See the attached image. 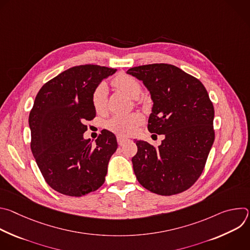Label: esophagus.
I'll return each mask as SVG.
<instances>
[{
    "label": "esophagus",
    "instance_id": "esophagus-1",
    "mask_svg": "<svg viewBox=\"0 0 250 250\" xmlns=\"http://www.w3.org/2000/svg\"><path fill=\"white\" fill-rule=\"evenodd\" d=\"M117 139H118V144H119V146H124L125 144H126V142H128V141H129V139H128V138H125V137H123V136H118V137H117Z\"/></svg>",
    "mask_w": 250,
    "mask_h": 250
}]
</instances>
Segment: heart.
<instances>
[{
    "mask_svg": "<svg viewBox=\"0 0 250 250\" xmlns=\"http://www.w3.org/2000/svg\"><path fill=\"white\" fill-rule=\"evenodd\" d=\"M113 85L130 96L137 98L141 93V85L136 78L126 73H120L113 79ZM92 104L98 114H104L108 106V87L104 83L99 84L92 93ZM142 117L133 113L129 115H116L106 123V127L121 136L132 134L141 124Z\"/></svg>",
    "mask_w": 250,
    "mask_h": 250,
    "instance_id": "b5f03b06",
    "label": "heart"
}]
</instances>
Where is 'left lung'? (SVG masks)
I'll list each match as a JSON object with an SVG mask.
<instances>
[{
  "instance_id": "left-lung-1",
  "label": "left lung",
  "mask_w": 250,
  "mask_h": 250,
  "mask_svg": "<svg viewBox=\"0 0 250 250\" xmlns=\"http://www.w3.org/2000/svg\"><path fill=\"white\" fill-rule=\"evenodd\" d=\"M141 80L153 101L147 128L164 134L155 147L136 141L133 171L140 185L171 196L192 187L201 176L215 140V110L202 82L171 64L155 63L127 70Z\"/></svg>"
}]
</instances>
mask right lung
<instances>
[{
    "instance_id": "obj_1",
    "label": "right lung",
    "mask_w": 250,
    "mask_h": 250,
    "mask_svg": "<svg viewBox=\"0 0 250 250\" xmlns=\"http://www.w3.org/2000/svg\"><path fill=\"white\" fill-rule=\"evenodd\" d=\"M117 69L99 65L69 68L46 82L29 113L31 152L45 182L56 192L82 197L104 182L115 134L103 129L93 145L85 123L96 117L92 93Z\"/></svg>"
}]
</instances>
